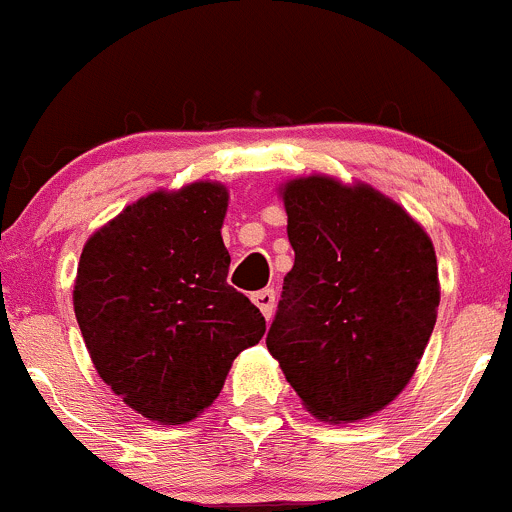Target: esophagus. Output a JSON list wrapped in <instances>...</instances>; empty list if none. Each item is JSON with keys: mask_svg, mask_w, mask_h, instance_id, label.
Masks as SVG:
<instances>
[{"mask_svg": "<svg viewBox=\"0 0 512 512\" xmlns=\"http://www.w3.org/2000/svg\"><path fill=\"white\" fill-rule=\"evenodd\" d=\"M254 303L261 308V313L268 321V318L273 316V311H276V291H273V288H263V291L254 293Z\"/></svg>", "mask_w": 512, "mask_h": 512, "instance_id": "34e87169", "label": "esophagus"}]
</instances>
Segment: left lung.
Here are the masks:
<instances>
[{
	"label": "left lung",
	"mask_w": 512,
	"mask_h": 512,
	"mask_svg": "<svg viewBox=\"0 0 512 512\" xmlns=\"http://www.w3.org/2000/svg\"><path fill=\"white\" fill-rule=\"evenodd\" d=\"M296 251L266 346L316 418L353 423L406 388L440 303L428 234L371 186H283Z\"/></svg>",
	"instance_id": "1"
}]
</instances>
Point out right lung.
Returning a JSON list of instances; mask_svg holds the SVG:
<instances>
[{
	"mask_svg": "<svg viewBox=\"0 0 512 512\" xmlns=\"http://www.w3.org/2000/svg\"><path fill=\"white\" fill-rule=\"evenodd\" d=\"M229 194L196 181L126 206L86 241L74 313L106 386L149 421L179 426L224 388L266 318L226 283Z\"/></svg>",
	"mask_w": 512,
	"mask_h": 512,
	"instance_id": "add662e5",
	"label": "right lung"
}]
</instances>
